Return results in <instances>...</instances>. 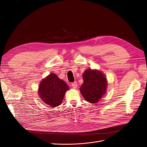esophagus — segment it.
<instances>
[{
    "label": "esophagus",
    "instance_id": "1",
    "mask_svg": "<svg viewBox=\"0 0 147 147\" xmlns=\"http://www.w3.org/2000/svg\"><path fill=\"white\" fill-rule=\"evenodd\" d=\"M71 86L73 88H76L77 86H78V83H77L76 82H74V83H71Z\"/></svg>",
    "mask_w": 147,
    "mask_h": 147
}]
</instances>
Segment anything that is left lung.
I'll return each instance as SVG.
<instances>
[{
	"mask_svg": "<svg viewBox=\"0 0 147 147\" xmlns=\"http://www.w3.org/2000/svg\"><path fill=\"white\" fill-rule=\"evenodd\" d=\"M83 83L80 90L84 99L96 103L105 94L107 81L104 74L96 69H88L83 74Z\"/></svg>",
	"mask_w": 147,
	"mask_h": 147,
	"instance_id": "8db88e82",
	"label": "left lung"
}]
</instances>
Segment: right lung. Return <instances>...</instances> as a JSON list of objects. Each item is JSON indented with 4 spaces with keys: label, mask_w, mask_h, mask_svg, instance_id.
Masks as SVG:
<instances>
[{
    "label": "right lung",
    "mask_w": 147,
    "mask_h": 147,
    "mask_svg": "<svg viewBox=\"0 0 147 147\" xmlns=\"http://www.w3.org/2000/svg\"><path fill=\"white\" fill-rule=\"evenodd\" d=\"M68 89L66 83L52 73L41 81L38 93L46 104L55 107L62 103L65 92Z\"/></svg>",
    "instance_id": "add662e5"
}]
</instances>
